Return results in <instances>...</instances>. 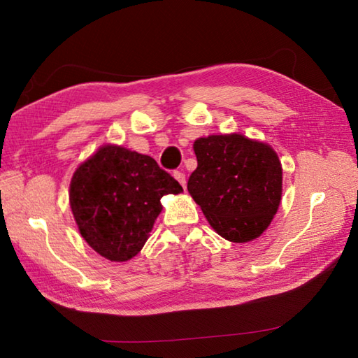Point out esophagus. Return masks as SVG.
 <instances>
[{
  "label": "esophagus",
  "instance_id": "34e87169",
  "mask_svg": "<svg viewBox=\"0 0 358 358\" xmlns=\"http://www.w3.org/2000/svg\"><path fill=\"white\" fill-rule=\"evenodd\" d=\"M173 177H175V180H177L178 183L186 189V175H185L183 172H180V171H175V172H173Z\"/></svg>",
  "mask_w": 358,
  "mask_h": 358
}]
</instances>
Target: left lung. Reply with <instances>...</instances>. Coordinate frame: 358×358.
Instances as JSON below:
<instances>
[{
    "mask_svg": "<svg viewBox=\"0 0 358 358\" xmlns=\"http://www.w3.org/2000/svg\"><path fill=\"white\" fill-rule=\"evenodd\" d=\"M197 169L187 191L210 226L229 241L245 243L270 226L281 202L282 169L268 145L240 134L194 142Z\"/></svg>",
    "mask_w": 358,
    "mask_h": 358,
    "instance_id": "obj_1",
    "label": "left lung"
}]
</instances>
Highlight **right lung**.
<instances>
[{
  "label": "right lung",
  "mask_w": 358,
  "mask_h": 358,
  "mask_svg": "<svg viewBox=\"0 0 358 358\" xmlns=\"http://www.w3.org/2000/svg\"><path fill=\"white\" fill-rule=\"evenodd\" d=\"M181 191L153 157L106 145L78 166L69 202L85 241L102 257L124 262L143 248L161 197Z\"/></svg>",
  "instance_id": "add662e5"
}]
</instances>
